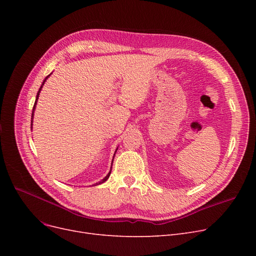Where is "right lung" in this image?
Wrapping results in <instances>:
<instances>
[{"label":"right lung","mask_w":256,"mask_h":256,"mask_svg":"<svg viewBox=\"0 0 256 256\" xmlns=\"http://www.w3.org/2000/svg\"><path fill=\"white\" fill-rule=\"evenodd\" d=\"M52 74H50L44 80V82H42V86H40V88H39V90H38V92H37V96H36V100H35V104H34V106H33V111H32V118H31V130H32V126H33V118H34V111H35V109H36V104H37V100H38V98H39V93H40V91H42V87H44V83H46V80H48V78ZM118 148V147H117ZM116 152H117V150H115V154H116ZM115 154H114V156H115ZM114 156H113V160H114ZM112 164H113V160H112ZM111 171H112V166H111V169H110V171H109V173L106 174V176H104V178H102L100 182H96V184H92V186H98V184H102V182H104L108 178H109V176H110V174H111Z\"/></svg>","instance_id":"add662e5"}]
</instances>
